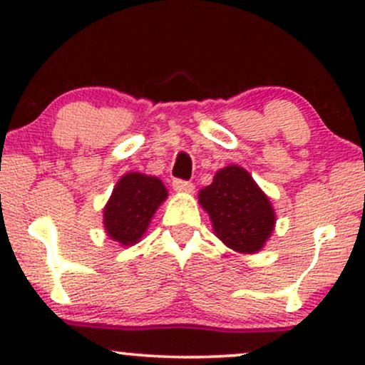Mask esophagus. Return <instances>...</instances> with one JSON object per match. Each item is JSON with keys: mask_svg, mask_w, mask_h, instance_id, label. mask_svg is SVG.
<instances>
[{"mask_svg": "<svg viewBox=\"0 0 365 365\" xmlns=\"http://www.w3.org/2000/svg\"><path fill=\"white\" fill-rule=\"evenodd\" d=\"M173 188L177 192H187V194H190V192H194V183L192 182H187V180H173Z\"/></svg>", "mask_w": 365, "mask_h": 365, "instance_id": "obj_1", "label": "esophagus"}]
</instances>
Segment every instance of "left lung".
Wrapping results in <instances>:
<instances>
[{
    "label": "left lung",
    "instance_id": "left-lung-1",
    "mask_svg": "<svg viewBox=\"0 0 365 365\" xmlns=\"http://www.w3.org/2000/svg\"><path fill=\"white\" fill-rule=\"evenodd\" d=\"M216 237L242 254L259 252L274 230V209L249 171L232 165L220 170L199 192Z\"/></svg>",
    "mask_w": 365,
    "mask_h": 365
}]
</instances>
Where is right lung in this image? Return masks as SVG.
I'll list each match as a JSON object with an SVG mask.
<instances>
[{
	"instance_id": "add662e5",
	"label": "right lung",
	"mask_w": 365,
	"mask_h": 365,
	"mask_svg": "<svg viewBox=\"0 0 365 365\" xmlns=\"http://www.w3.org/2000/svg\"><path fill=\"white\" fill-rule=\"evenodd\" d=\"M168 197V190L156 177L127 173L120 178L104 207V230L121 245L140 240L156 209Z\"/></svg>"
}]
</instances>
